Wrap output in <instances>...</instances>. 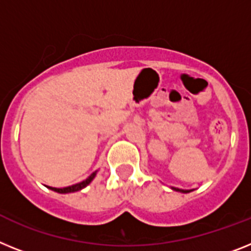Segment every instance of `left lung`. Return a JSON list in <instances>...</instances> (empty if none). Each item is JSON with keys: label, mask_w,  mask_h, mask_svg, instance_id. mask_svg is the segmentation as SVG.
<instances>
[{"label": "left lung", "mask_w": 251, "mask_h": 251, "mask_svg": "<svg viewBox=\"0 0 251 251\" xmlns=\"http://www.w3.org/2000/svg\"><path fill=\"white\" fill-rule=\"evenodd\" d=\"M172 189L176 191H180V193H189V191H190V190H182V189H177V187H172Z\"/></svg>", "instance_id": "8db88e82"}]
</instances>
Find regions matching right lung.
<instances>
[{
  "label": "right lung",
  "mask_w": 251,
  "mask_h": 251,
  "mask_svg": "<svg viewBox=\"0 0 251 251\" xmlns=\"http://www.w3.org/2000/svg\"><path fill=\"white\" fill-rule=\"evenodd\" d=\"M94 176H96V172H93V174L90 175V176H88V177L85 178L84 181H81V182H79V184H75V185H71V186H67V187H62V189H57V187H50V189H52L53 191H57V193L60 194H67V193H75V191H79L81 190V189H84V187L86 186V185L90 184V181L93 180Z\"/></svg>",
  "instance_id": "add662e5"
}]
</instances>
